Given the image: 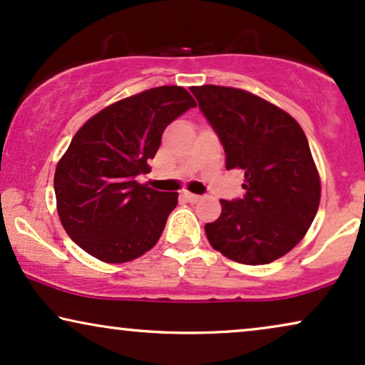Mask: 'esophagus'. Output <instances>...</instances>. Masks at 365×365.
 Instances as JSON below:
<instances>
[{"label": "esophagus", "mask_w": 365, "mask_h": 365, "mask_svg": "<svg viewBox=\"0 0 365 365\" xmlns=\"http://www.w3.org/2000/svg\"><path fill=\"white\" fill-rule=\"evenodd\" d=\"M182 197L185 198L187 202H198V200H200V195H195V193H190V192H183Z\"/></svg>", "instance_id": "1"}]
</instances>
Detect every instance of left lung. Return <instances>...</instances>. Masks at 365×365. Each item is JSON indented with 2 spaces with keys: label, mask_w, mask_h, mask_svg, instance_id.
<instances>
[{
  "label": "left lung",
  "mask_w": 365,
  "mask_h": 365,
  "mask_svg": "<svg viewBox=\"0 0 365 365\" xmlns=\"http://www.w3.org/2000/svg\"><path fill=\"white\" fill-rule=\"evenodd\" d=\"M219 136L225 168L244 172L242 198L220 200L205 224L210 246L242 264H267L307 234L320 204V177L299 124L251 92L222 86L190 87Z\"/></svg>",
  "instance_id": "8db88e82"
}]
</instances>
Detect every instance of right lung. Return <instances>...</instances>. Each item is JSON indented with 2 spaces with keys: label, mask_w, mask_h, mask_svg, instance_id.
<instances>
[{
  "label": "right lung",
  "mask_w": 365,
  "mask_h": 365,
  "mask_svg": "<svg viewBox=\"0 0 365 365\" xmlns=\"http://www.w3.org/2000/svg\"><path fill=\"white\" fill-rule=\"evenodd\" d=\"M197 103L161 86L108 106L76 133L55 170L60 222L77 246L110 264L136 259L158 242L177 192L136 182L150 172L161 135Z\"/></svg>",
  "instance_id": "1"
}]
</instances>
